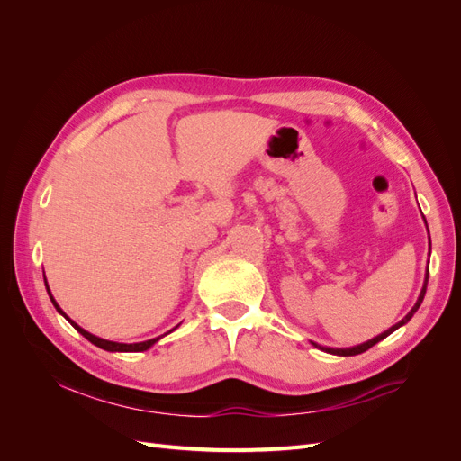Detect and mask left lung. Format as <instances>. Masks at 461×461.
<instances>
[{"label": "left lung", "instance_id": "left-lung-1", "mask_svg": "<svg viewBox=\"0 0 461 461\" xmlns=\"http://www.w3.org/2000/svg\"><path fill=\"white\" fill-rule=\"evenodd\" d=\"M425 225H427V221H425ZM427 232H429V229H427ZM429 256H430V236H429ZM427 283H429V265H427V273H425V281H423V288H421V292H420V298H417V302H415V305L413 308L410 310V313L403 317L400 323H396V325H393L390 327L388 330H384V332H381L379 337H375V339H371V340H367V342H364V344H357V346H352V348H323V346H319V344H315L313 342V346L315 348H319V350H323V352H327V354H332V356H357V354H364V352H367L371 346H375L376 342H381L383 339H386L388 334H393L396 329H400V327H403L408 323V321L413 317V313L420 310V305H421V302H423V298H425V292H427Z\"/></svg>", "mask_w": 461, "mask_h": 461}]
</instances>
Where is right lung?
Segmentation results:
<instances>
[{"label":"right lung","mask_w":461,"mask_h":461,"mask_svg":"<svg viewBox=\"0 0 461 461\" xmlns=\"http://www.w3.org/2000/svg\"><path fill=\"white\" fill-rule=\"evenodd\" d=\"M46 288H48V294H50V300H51V303L55 305V310H58L67 321H68V323H71L80 334H82V337H85V339H88L92 344H95L97 348H102V350H107V352H146V350H149V348L153 346V344H156L158 340H161L163 337H165V334H161V337H158V339H151V340H144V342H134V344H124V342H113V340H105V339H100V337H95V334H92V332H88V330H85V329H82L80 325H77L75 323V321L71 319V317H68L61 308H59V303L58 302H55V298L51 296V290H50V286H48V281H46ZM178 327V325H176ZM175 327V329H176ZM173 329V330H175ZM171 332V330H169Z\"/></svg>","instance_id":"obj_1"}]
</instances>
